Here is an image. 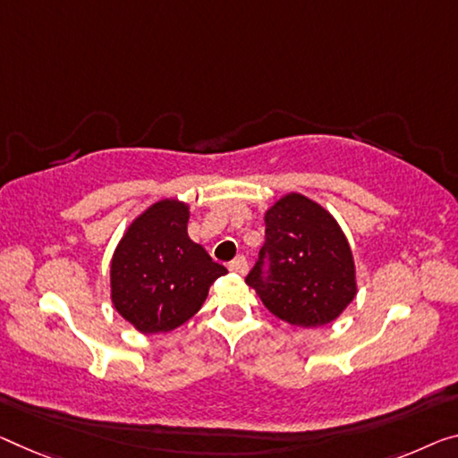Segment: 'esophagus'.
<instances>
[{"instance_id":"esophagus-1","label":"esophagus","mask_w":458,"mask_h":458,"mask_svg":"<svg viewBox=\"0 0 458 458\" xmlns=\"http://www.w3.org/2000/svg\"><path fill=\"white\" fill-rule=\"evenodd\" d=\"M229 270L235 272V274H242V276H243V274L248 272V259H245V256H237L233 262L229 264Z\"/></svg>"}]
</instances>
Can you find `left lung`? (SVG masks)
<instances>
[{
  "instance_id": "8db88e82",
  "label": "left lung",
  "mask_w": 458,
  "mask_h": 458,
  "mask_svg": "<svg viewBox=\"0 0 458 458\" xmlns=\"http://www.w3.org/2000/svg\"><path fill=\"white\" fill-rule=\"evenodd\" d=\"M264 221L266 242L245 283L291 326L319 327L340 318L356 297V268L337 221L297 192L274 202Z\"/></svg>"
}]
</instances>
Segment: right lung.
Returning a JSON list of instances; mask_svg holds the SVG:
<instances>
[{"instance_id": "1", "label": "right lung", "mask_w": 458, "mask_h": 458, "mask_svg": "<svg viewBox=\"0 0 458 458\" xmlns=\"http://www.w3.org/2000/svg\"><path fill=\"white\" fill-rule=\"evenodd\" d=\"M190 210L159 200L129 225L110 264L112 305L140 334H165L199 311L210 284L227 274L188 237Z\"/></svg>"}]
</instances>
